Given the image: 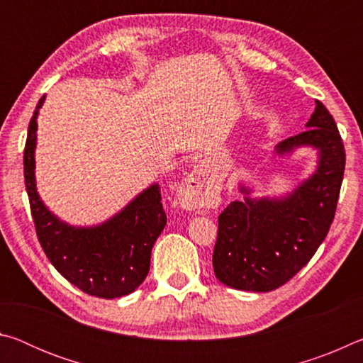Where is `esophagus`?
Instances as JSON below:
<instances>
[{
    "label": "esophagus",
    "mask_w": 363,
    "mask_h": 363,
    "mask_svg": "<svg viewBox=\"0 0 363 363\" xmlns=\"http://www.w3.org/2000/svg\"><path fill=\"white\" fill-rule=\"evenodd\" d=\"M214 184L210 168L205 163L196 164L192 173L184 177L179 187L181 205L187 210H196L205 206L213 195Z\"/></svg>",
    "instance_id": "1"
}]
</instances>
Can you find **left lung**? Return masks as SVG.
Listing matches in <instances>:
<instances>
[{
    "mask_svg": "<svg viewBox=\"0 0 363 363\" xmlns=\"http://www.w3.org/2000/svg\"><path fill=\"white\" fill-rule=\"evenodd\" d=\"M307 130L275 147L274 155H290L301 147L317 150V168L293 192L253 199L240 184L242 201L219 214L213 251L216 279L243 291L267 293L285 285L303 269L327 237L333 223L346 164L337 126L322 102L306 123Z\"/></svg>",
    "mask_w": 363,
    "mask_h": 363,
    "instance_id": "left-lung-1",
    "label": "left lung"
}]
</instances>
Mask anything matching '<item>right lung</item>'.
Instances as JSON below:
<instances>
[{"instance_id": "obj_1", "label": "right lung", "mask_w": 363, "mask_h": 363, "mask_svg": "<svg viewBox=\"0 0 363 363\" xmlns=\"http://www.w3.org/2000/svg\"><path fill=\"white\" fill-rule=\"evenodd\" d=\"M43 96L28 125L23 174L36 235L57 272L91 296L113 299L133 293L150 269L153 243L167 225L162 194L152 184L121 211L97 225H72L43 203L36 190L35 149Z\"/></svg>"}]
</instances>
